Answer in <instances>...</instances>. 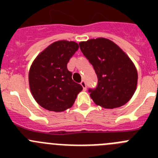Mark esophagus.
I'll list each match as a JSON object with an SVG mask.
<instances>
[{
    "instance_id": "1",
    "label": "esophagus",
    "mask_w": 158,
    "mask_h": 158,
    "mask_svg": "<svg viewBox=\"0 0 158 158\" xmlns=\"http://www.w3.org/2000/svg\"><path fill=\"white\" fill-rule=\"evenodd\" d=\"M81 86L83 87V89L85 90V91H86V84H85V81H82L81 82Z\"/></svg>"
}]
</instances>
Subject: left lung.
<instances>
[{
  "mask_svg": "<svg viewBox=\"0 0 158 158\" xmlns=\"http://www.w3.org/2000/svg\"><path fill=\"white\" fill-rule=\"evenodd\" d=\"M81 52L93 65L98 85L89 89L96 105L113 109L127 104L135 93L138 71L127 54L105 38L79 43Z\"/></svg>",
  "mask_w": 158,
  "mask_h": 158,
  "instance_id": "1",
  "label": "left lung"
}]
</instances>
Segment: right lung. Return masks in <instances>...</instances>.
Returning <instances> with one entry per match:
<instances>
[{
    "mask_svg": "<svg viewBox=\"0 0 158 158\" xmlns=\"http://www.w3.org/2000/svg\"><path fill=\"white\" fill-rule=\"evenodd\" d=\"M73 41L54 42L38 54L30 67L29 87L32 96L42 107L61 112L70 108L82 90L72 79L67 63L78 50Z\"/></svg>",
    "mask_w": 158,
    "mask_h": 158,
    "instance_id": "add662e5",
    "label": "right lung"
}]
</instances>
